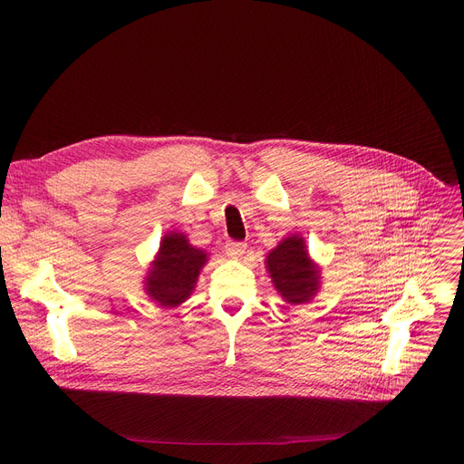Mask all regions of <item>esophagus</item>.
Here are the masks:
<instances>
[{
  "mask_svg": "<svg viewBox=\"0 0 464 464\" xmlns=\"http://www.w3.org/2000/svg\"><path fill=\"white\" fill-rule=\"evenodd\" d=\"M246 252V245L245 242H227L226 245V254L229 256V257H233V259H238L242 254Z\"/></svg>",
  "mask_w": 464,
  "mask_h": 464,
  "instance_id": "1",
  "label": "esophagus"
}]
</instances>
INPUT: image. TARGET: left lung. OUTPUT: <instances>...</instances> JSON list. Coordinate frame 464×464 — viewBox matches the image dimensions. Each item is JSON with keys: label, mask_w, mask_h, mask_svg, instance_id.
I'll return each instance as SVG.
<instances>
[{"label": "left lung", "mask_w": 464, "mask_h": 464, "mask_svg": "<svg viewBox=\"0 0 464 464\" xmlns=\"http://www.w3.org/2000/svg\"><path fill=\"white\" fill-rule=\"evenodd\" d=\"M265 265L276 291L285 303L303 304L318 294L320 271L308 257L304 238L301 235L285 237L266 256Z\"/></svg>", "instance_id": "8db88e82"}]
</instances>
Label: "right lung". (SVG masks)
Wrapping results in <instances>:
<instances>
[{
	"instance_id": "add662e5",
	"label": "right lung",
	"mask_w": 464,
	"mask_h": 464,
	"mask_svg": "<svg viewBox=\"0 0 464 464\" xmlns=\"http://www.w3.org/2000/svg\"><path fill=\"white\" fill-rule=\"evenodd\" d=\"M205 263V250L191 246L184 233L169 231L144 278V291L160 306L175 308L189 299Z\"/></svg>"
}]
</instances>
